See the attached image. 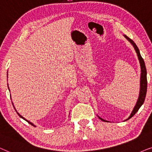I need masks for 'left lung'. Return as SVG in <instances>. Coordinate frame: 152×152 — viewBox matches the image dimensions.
<instances>
[{
  "mask_svg": "<svg viewBox=\"0 0 152 152\" xmlns=\"http://www.w3.org/2000/svg\"><path fill=\"white\" fill-rule=\"evenodd\" d=\"M125 37L127 39L129 40V42L132 44V45L134 46V48L136 51L137 54V57H138V59L140 60V66H141V77H140V94H139V97L138 99H137V102L136 103V105H135L134 108L131 113V114L130 116L127 120L130 119L131 117H132L133 115H134L135 113L137 112V110H139V108H140V106L143 104V103L145 102V97H146V94H147V70H146V67H145V62L143 60V58L141 56L140 53V50L137 48V46H136V44H135V42L133 41L132 39H130V38L127 37L126 35H124ZM100 120H102V121H105L104 120L99 117Z\"/></svg>",
  "mask_w": 152,
  "mask_h": 152,
  "instance_id": "left-lung-1",
  "label": "left lung"
}]
</instances>
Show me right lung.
Listing matches in <instances>:
<instances>
[{"mask_svg":"<svg viewBox=\"0 0 152 152\" xmlns=\"http://www.w3.org/2000/svg\"><path fill=\"white\" fill-rule=\"evenodd\" d=\"M17 114H18V115H19V116L20 117H21V118H22V119H23V120H26V122H28V123H29V124H31V125H32V126H35V125H34L33 124H32V123H31V122H29V121L26 120V119H25V118H24V117H22V116H21V115L19 114V113H17Z\"/></svg>","mask_w":152,"mask_h":152,"instance_id":"obj_1","label":"right lung"}]
</instances>
